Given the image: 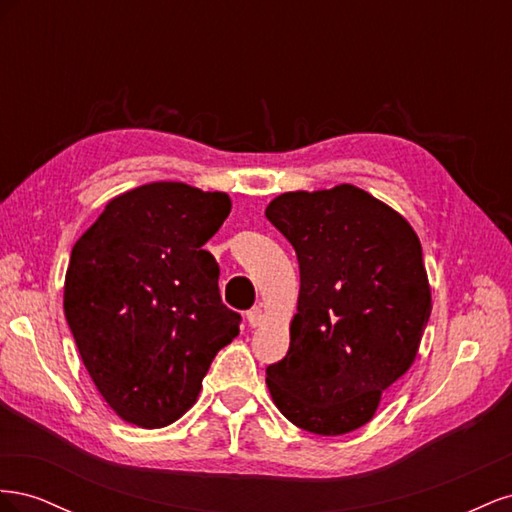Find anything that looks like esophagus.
Listing matches in <instances>:
<instances>
[{
  "instance_id": "obj_1",
  "label": "esophagus",
  "mask_w": 512,
  "mask_h": 512,
  "mask_svg": "<svg viewBox=\"0 0 512 512\" xmlns=\"http://www.w3.org/2000/svg\"><path fill=\"white\" fill-rule=\"evenodd\" d=\"M247 322H250V327H260V324H262V309L252 307L250 312H247Z\"/></svg>"
}]
</instances>
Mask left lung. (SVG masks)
<instances>
[{
	"mask_svg": "<svg viewBox=\"0 0 512 512\" xmlns=\"http://www.w3.org/2000/svg\"><path fill=\"white\" fill-rule=\"evenodd\" d=\"M267 220L301 273L290 348L267 367L271 397L297 427L342 436L374 416L421 344L431 314L421 241L397 211L348 183L277 196Z\"/></svg>",
	"mask_w": 512,
	"mask_h": 512,
	"instance_id": "obj_1",
	"label": "left lung"
}]
</instances>
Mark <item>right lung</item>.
Masks as SVG:
<instances>
[{"instance_id": "obj_1", "label": "right lung", "mask_w": 512, "mask_h": 512, "mask_svg": "<svg viewBox=\"0 0 512 512\" xmlns=\"http://www.w3.org/2000/svg\"><path fill=\"white\" fill-rule=\"evenodd\" d=\"M230 198L185 183H147L113 198L74 243L64 312L91 380L123 421L175 423L239 335L220 297V267L203 245Z\"/></svg>"}]
</instances>
